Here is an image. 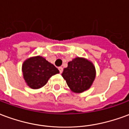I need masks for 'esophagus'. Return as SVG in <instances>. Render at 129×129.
Returning a JSON list of instances; mask_svg holds the SVG:
<instances>
[{"mask_svg": "<svg viewBox=\"0 0 129 129\" xmlns=\"http://www.w3.org/2000/svg\"><path fill=\"white\" fill-rule=\"evenodd\" d=\"M63 68L62 67H59V73H62V72H63Z\"/></svg>", "mask_w": 129, "mask_h": 129, "instance_id": "34e87169", "label": "esophagus"}]
</instances>
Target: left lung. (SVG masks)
<instances>
[{
    "mask_svg": "<svg viewBox=\"0 0 129 129\" xmlns=\"http://www.w3.org/2000/svg\"><path fill=\"white\" fill-rule=\"evenodd\" d=\"M62 76L73 92H82L89 88L95 78V68L84 58H75L68 62Z\"/></svg>",
    "mask_w": 129,
    "mask_h": 129,
    "instance_id": "1",
    "label": "left lung"
}]
</instances>
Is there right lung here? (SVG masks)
Wrapping results in <instances>:
<instances>
[{"label":"right lung","mask_w":129,"mask_h":129,"mask_svg":"<svg viewBox=\"0 0 129 129\" xmlns=\"http://www.w3.org/2000/svg\"><path fill=\"white\" fill-rule=\"evenodd\" d=\"M22 70L27 84L32 89H38L45 86L52 75L59 73L53 64L40 56L27 59Z\"/></svg>","instance_id":"obj_1"}]
</instances>
